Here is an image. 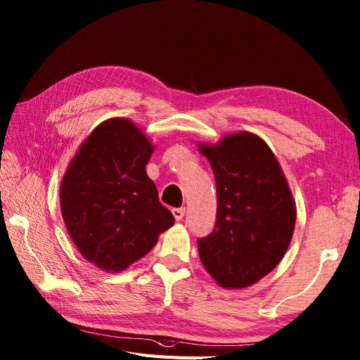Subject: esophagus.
<instances>
[{
	"label": "esophagus",
	"instance_id": "esophagus-1",
	"mask_svg": "<svg viewBox=\"0 0 360 360\" xmlns=\"http://www.w3.org/2000/svg\"><path fill=\"white\" fill-rule=\"evenodd\" d=\"M185 210H186L185 207H174V209H172V215H174L175 220L180 221L181 218L185 217Z\"/></svg>",
	"mask_w": 360,
	"mask_h": 360
}]
</instances>
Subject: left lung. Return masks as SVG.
Listing matches in <instances>:
<instances>
[{
    "mask_svg": "<svg viewBox=\"0 0 360 360\" xmlns=\"http://www.w3.org/2000/svg\"><path fill=\"white\" fill-rule=\"evenodd\" d=\"M214 171L217 220L198 238L203 266L221 287L243 288L274 270L290 244L296 207L276 157L250 133L200 146Z\"/></svg>",
    "mask_w": 360,
    "mask_h": 360,
    "instance_id": "left-lung-1",
    "label": "left lung"
}]
</instances>
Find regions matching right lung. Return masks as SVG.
<instances>
[{"label":"right lung","instance_id":"1","mask_svg":"<svg viewBox=\"0 0 360 360\" xmlns=\"http://www.w3.org/2000/svg\"><path fill=\"white\" fill-rule=\"evenodd\" d=\"M153 145L127 119L103 122L79 148L60 183V210L82 257L120 271L145 257L174 217L145 166Z\"/></svg>","mask_w":360,"mask_h":360}]
</instances>
